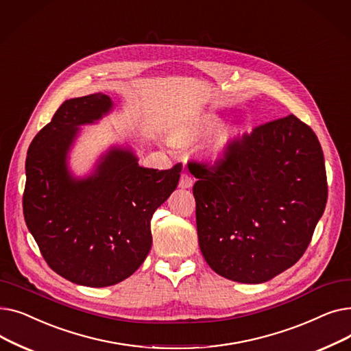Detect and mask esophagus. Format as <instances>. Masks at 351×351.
<instances>
[{"label": "esophagus", "instance_id": "obj_1", "mask_svg": "<svg viewBox=\"0 0 351 351\" xmlns=\"http://www.w3.org/2000/svg\"><path fill=\"white\" fill-rule=\"evenodd\" d=\"M193 185V178L188 173H182L179 179V188L182 189H189Z\"/></svg>", "mask_w": 351, "mask_h": 351}]
</instances>
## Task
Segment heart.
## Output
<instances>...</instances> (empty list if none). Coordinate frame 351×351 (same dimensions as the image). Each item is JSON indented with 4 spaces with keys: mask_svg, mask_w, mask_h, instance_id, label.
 Here are the masks:
<instances>
[{
    "mask_svg": "<svg viewBox=\"0 0 351 351\" xmlns=\"http://www.w3.org/2000/svg\"><path fill=\"white\" fill-rule=\"evenodd\" d=\"M219 123V118L216 115H206L200 119V122L196 125V131H208V129L215 128Z\"/></svg>",
    "mask_w": 351,
    "mask_h": 351,
    "instance_id": "obj_1",
    "label": "heart"
}]
</instances>
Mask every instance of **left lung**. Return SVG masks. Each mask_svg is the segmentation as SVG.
Wrapping results in <instances>:
<instances>
[{
  "label": "left lung",
  "instance_id": "8db88e82",
  "mask_svg": "<svg viewBox=\"0 0 351 351\" xmlns=\"http://www.w3.org/2000/svg\"><path fill=\"white\" fill-rule=\"evenodd\" d=\"M199 247L217 274L265 283L306 252L327 202L320 142L289 115L229 143L215 166L191 162Z\"/></svg>",
  "mask_w": 351,
  "mask_h": 351
}]
</instances>
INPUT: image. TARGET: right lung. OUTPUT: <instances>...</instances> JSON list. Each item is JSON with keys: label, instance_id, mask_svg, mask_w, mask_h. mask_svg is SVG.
Masks as SVG:
<instances>
[{"label": "right lung", "instance_id": "obj_1", "mask_svg": "<svg viewBox=\"0 0 351 351\" xmlns=\"http://www.w3.org/2000/svg\"><path fill=\"white\" fill-rule=\"evenodd\" d=\"M114 108L108 95L65 101L32 139L25 162V223L48 266L81 286L117 285L146 259L151 219L176 189L182 165L143 168L129 146H110L94 171L73 176L68 166L80 128Z\"/></svg>", "mask_w": 351, "mask_h": 351}]
</instances>
